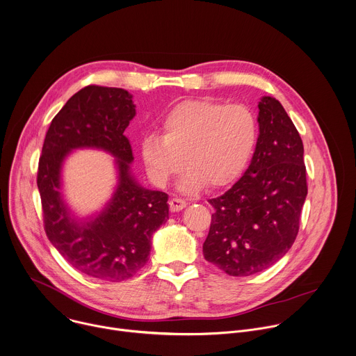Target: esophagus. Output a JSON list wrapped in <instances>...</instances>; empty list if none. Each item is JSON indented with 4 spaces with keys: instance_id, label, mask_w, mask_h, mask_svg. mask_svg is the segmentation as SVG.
Listing matches in <instances>:
<instances>
[{
    "instance_id": "obj_1",
    "label": "esophagus",
    "mask_w": 356,
    "mask_h": 356,
    "mask_svg": "<svg viewBox=\"0 0 356 356\" xmlns=\"http://www.w3.org/2000/svg\"><path fill=\"white\" fill-rule=\"evenodd\" d=\"M186 205H187V202L184 200H181V198H172L170 202H169L170 211H173V212L181 211L183 208H186Z\"/></svg>"
}]
</instances>
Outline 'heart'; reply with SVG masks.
I'll list each match as a JSON object with an SVG mask.
<instances>
[{"mask_svg":"<svg viewBox=\"0 0 356 356\" xmlns=\"http://www.w3.org/2000/svg\"><path fill=\"white\" fill-rule=\"evenodd\" d=\"M159 131L161 137L147 136L141 143L144 166L155 184L165 186L184 161V191L238 179L257 141V123L248 107L208 100L179 103L162 117Z\"/></svg>","mask_w":356,"mask_h":356,"instance_id":"obj_1","label":"heart"}]
</instances>
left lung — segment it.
<instances>
[{"label": "left lung", "mask_w": 356, "mask_h": 356, "mask_svg": "<svg viewBox=\"0 0 356 356\" xmlns=\"http://www.w3.org/2000/svg\"><path fill=\"white\" fill-rule=\"evenodd\" d=\"M259 138L245 175L220 197L202 245L207 261L232 277L267 270L292 248L307 195L303 143L282 104L259 102Z\"/></svg>", "instance_id": "8db88e82"}]
</instances>
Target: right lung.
<instances>
[{"label":"right lung","mask_w":356,"mask_h":356,"mask_svg":"<svg viewBox=\"0 0 356 356\" xmlns=\"http://www.w3.org/2000/svg\"><path fill=\"white\" fill-rule=\"evenodd\" d=\"M134 115L127 90L85 86L53 118L39 161L38 188L49 241L70 266L102 281L136 275L149 259L152 234L169 219V195L143 187L131 173L134 156L124 130ZM88 147L115 158L118 186L100 213L81 220L62 197L60 173L72 150Z\"/></svg>","instance_id":"1"}]
</instances>
